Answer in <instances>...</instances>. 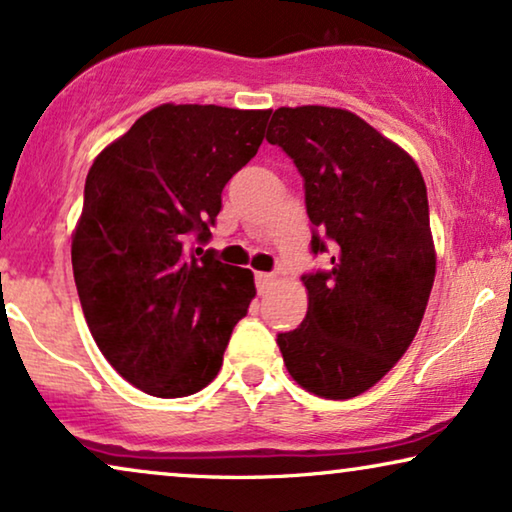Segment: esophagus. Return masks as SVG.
<instances>
[{
    "instance_id": "esophagus-1",
    "label": "esophagus",
    "mask_w": 512,
    "mask_h": 512,
    "mask_svg": "<svg viewBox=\"0 0 512 512\" xmlns=\"http://www.w3.org/2000/svg\"><path fill=\"white\" fill-rule=\"evenodd\" d=\"M275 275H270V272H256V289H258V293H268L272 286H275Z\"/></svg>"
}]
</instances>
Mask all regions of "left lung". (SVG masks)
<instances>
[{
  "mask_svg": "<svg viewBox=\"0 0 512 512\" xmlns=\"http://www.w3.org/2000/svg\"><path fill=\"white\" fill-rule=\"evenodd\" d=\"M265 139L298 167L312 254L331 261L303 275L305 321L277 335L279 352L300 387L345 401L380 382L422 324L436 277L424 177L345 109L279 107Z\"/></svg>",
  "mask_w": 512,
  "mask_h": 512,
  "instance_id": "8db88e82",
  "label": "left lung"
}]
</instances>
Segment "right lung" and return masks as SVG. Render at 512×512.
Instances as JSON below:
<instances>
[{"label": "right lung", "mask_w": 512, "mask_h": 512, "mask_svg": "<svg viewBox=\"0 0 512 512\" xmlns=\"http://www.w3.org/2000/svg\"><path fill=\"white\" fill-rule=\"evenodd\" d=\"M270 111L160 104L95 158L72 240L83 317L118 375L191 396L221 370L256 296L247 268L205 244L223 186L256 156Z\"/></svg>", "instance_id": "1"}]
</instances>
